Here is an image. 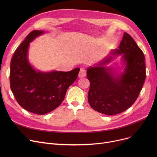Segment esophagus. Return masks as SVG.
Wrapping results in <instances>:
<instances>
[{
	"instance_id": "34e87169",
	"label": "esophagus",
	"mask_w": 157,
	"mask_h": 157,
	"mask_svg": "<svg viewBox=\"0 0 157 157\" xmlns=\"http://www.w3.org/2000/svg\"><path fill=\"white\" fill-rule=\"evenodd\" d=\"M86 71L85 68H81L79 72V78H84L86 76Z\"/></svg>"
}]
</instances>
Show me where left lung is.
<instances>
[{"label":"left lung","mask_w":157,"mask_h":157,"mask_svg":"<svg viewBox=\"0 0 157 157\" xmlns=\"http://www.w3.org/2000/svg\"><path fill=\"white\" fill-rule=\"evenodd\" d=\"M122 53L127 67L120 77L114 76L104 67H90L87 70L86 76L90 84L88 102L92 109L106 115L117 114L128 109L137 100L146 79L144 53L126 32L119 49L113 52V55Z\"/></svg>","instance_id":"left-lung-1"}]
</instances>
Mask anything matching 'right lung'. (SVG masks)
I'll use <instances>...</instances> for the list:
<instances>
[{
	"mask_svg": "<svg viewBox=\"0 0 157 157\" xmlns=\"http://www.w3.org/2000/svg\"><path fill=\"white\" fill-rule=\"evenodd\" d=\"M43 31L33 30L16 49L10 64V87L23 108L39 115L52 111L64 99L68 88L78 76L79 68L69 72L36 71L27 60L29 43Z\"/></svg>",
	"mask_w": 157,
	"mask_h": 157,
	"instance_id": "1",
	"label": "right lung"
}]
</instances>
